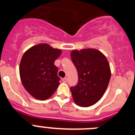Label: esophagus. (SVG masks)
I'll return each instance as SVG.
<instances>
[{"label":"esophagus","instance_id":"1","mask_svg":"<svg viewBox=\"0 0 135 135\" xmlns=\"http://www.w3.org/2000/svg\"><path fill=\"white\" fill-rule=\"evenodd\" d=\"M62 80H63V82H68V78H63V79H62Z\"/></svg>","mask_w":135,"mask_h":135}]
</instances>
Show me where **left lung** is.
Wrapping results in <instances>:
<instances>
[{
  "mask_svg": "<svg viewBox=\"0 0 135 135\" xmlns=\"http://www.w3.org/2000/svg\"><path fill=\"white\" fill-rule=\"evenodd\" d=\"M71 58L78 71V82L70 90L75 103L81 107L96 103L109 84L111 71L103 53L94 49L73 51Z\"/></svg>",
  "mask_w": 135,
  "mask_h": 135,
  "instance_id": "left-lung-1",
  "label": "left lung"
}]
</instances>
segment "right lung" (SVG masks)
Segmentation results:
<instances>
[{"instance_id":"add662e5","label":"right lung","mask_w":135,"mask_h":135,"mask_svg":"<svg viewBox=\"0 0 135 135\" xmlns=\"http://www.w3.org/2000/svg\"><path fill=\"white\" fill-rule=\"evenodd\" d=\"M61 53V50L40 44L23 54L20 65V78L26 90L34 98L47 99L57 90L60 78L54 63Z\"/></svg>"}]
</instances>
